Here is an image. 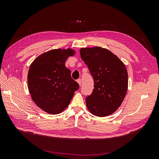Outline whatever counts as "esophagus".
Here are the masks:
<instances>
[{
    "label": "esophagus",
    "instance_id": "1",
    "mask_svg": "<svg viewBox=\"0 0 159 159\" xmlns=\"http://www.w3.org/2000/svg\"><path fill=\"white\" fill-rule=\"evenodd\" d=\"M77 82L78 83V84H79L80 85H81V79H78V80H77Z\"/></svg>",
    "mask_w": 159,
    "mask_h": 159
}]
</instances>
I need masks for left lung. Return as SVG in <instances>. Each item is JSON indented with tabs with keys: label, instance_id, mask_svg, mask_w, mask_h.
Returning <instances> with one entry per match:
<instances>
[{
	"label": "left lung",
	"instance_id": "obj_1",
	"mask_svg": "<svg viewBox=\"0 0 159 159\" xmlns=\"http://www.w3.org/2000/svg\"><path fill=\"white\" fill-rule=\"evenodd\" d=\"M80 52L94 81L93 92L85 99L86 106L95 116H108L121 106L125 97L126 67L116 55L101 47L82 48Z\"/></svg>",
	"mask_w": 159,
	"mask_h": 159
}]
</instances>
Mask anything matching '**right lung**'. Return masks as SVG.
I'll list each match as a JSON object with an SVG mask.
<instances>
[{"instance_id":"obj_1","label":"right lung","mask_w":159,"mask_h":159,"mask_svg":"<svg viewBox=\"0 0 159 159\" xmlns=\"http://www.w3.org/2000/svg\"><path fill=\"white\" fill-rule=\"evenodd\" d=\"M72 49H54L40 55L31 64L28 86L31 98L45 112L56 115L68 107L79 84L71 78L65 66L66 60L75 54Z\"/></svg>"}]
</instances>
